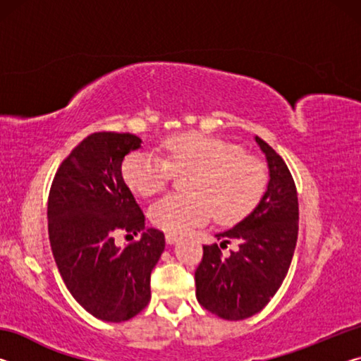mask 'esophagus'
<instances>
[{
  "label": "esophagus",
  "mask_w": 361,
  "mask_h": 361,
  "mask_svg": "<svg viewBox=\"0 0 361 361\" xmlns=\"http://www.w3.org/2000/svg\"><path fill=\"white\" fill-rule=\"evenodd\" d=\"M178 240V234H175V232H167L166 234V242L167 243H173Z\"/></svg>",
  "instance_id": "esophagus-1"
}]
</instances>
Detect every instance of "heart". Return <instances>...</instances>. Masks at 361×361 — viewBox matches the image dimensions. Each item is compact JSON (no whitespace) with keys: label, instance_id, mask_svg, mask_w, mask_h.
I'll return each instance as SVG.
<instances>
[{"label":"heart","instance_id":"obj_1","mask_svg":"<svg viewBox=\"0 0 361 361\" xmlns=\"http://www.w3.org/2000/svg\"><path fill=\"white\" fill-rule=\"evenodd\" d=\"M164 157L135 151L122 162V178L133 192L151 197L166 189L175 172L191 173L188 194H170L151 205L157 228L183 232L215 216L218 223L240 221L259 204L267 186V170L240 146L200 132L170 135L162 142Z\"/></svg>","mask_w":361,"mask_h":361}]
</instances>
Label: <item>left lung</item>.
Returning a JSON list of instances; mask_svg holds the SVG:
<instances>
[{"label": "left lung", "instance_id": "obj_1", "mask_svg": "<svg viewBox=\"0 0 361 361\" xmlns=\"http://www.w3.org/2000/svg\"><path fill=\"white\" fill-rule=\"evenodd\" d=\"M269 166L267 191L258 207L234 228L216 234L221 243L204 247L195 269V296L202 307L224 320L258 314L282 285L298 240V192L288 167L264 140L255 137ZM240 248L223 257L221 248Z\"/></svg>", "mask_w": 361, "mask_h": 361}]
</instances>
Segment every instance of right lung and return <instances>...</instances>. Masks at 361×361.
Segmentation results:
<instances>
[{
    "label": "right lung",
    "mask_w": 361,
    "mask_h": 361,
    "mask_svg": "<svg viewBox=\"0 0 361 361\" xmlns=\"http://www.w3.org/2000/svg\"><path fill=\"white\" fill-rule=\"evenodd\" d=\"M132 133L97 132L60 164L47 200L54 259L73 298L105 322H126L151 299V272L166 247L164 232L116 247L119 232L145 229V215L122 178V161L138 149Z\"/></svg>",
    "instance_id": "obj_1"
}]
</instances>
